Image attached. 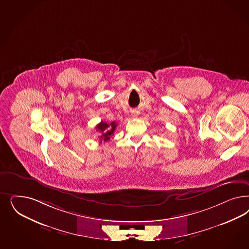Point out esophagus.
Returning a JSON list of instances; mask_svg holds the SVG:
<instances>
[{
    "label": "esophagus",
    "instance_id": "obj_1",
    "mask_svg": "<svg viewBox=\"0 0 249 249\" xmlns=\"http://www.w3.org/2000/svg\"><path fill=\"white\" fill-rule=\"evenodd\" d=\"M134 116H135V117H137V114H135V115H134Z\"/></svg>",
    "mask_w": 249,
    "mask_h": 249
}]
</instances>
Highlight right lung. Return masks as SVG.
I'll return each instance as SVG.
<instances>
[{"label": "right lung", "mask_w": 249, "mask_h": 249, "mask_svg": "<svg viewBox=\"0 0 249 249\" xmlns=\"http://www.w3.org/2000/svg\"><path fill=\"white\" fill-rule=\"evenodd\" d=\"M97 131L101 132V137H100V142L103 141H108L110 140V137H112L114 133V130L116 128V124L115 122H112L111 124H107L105 123L104 121H102L100 124H98L96 125Z\"/></svg>", "instance_id": "obj_1"}]
</instances>
